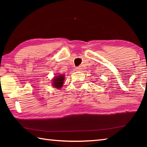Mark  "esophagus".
Returning a JSON list of instances; mask_svg holds the SVG:
<instances>
[{"mask_svg":"<svg viewBox=\"0 0 147 147\" xmlns=\"http://www.w3.org/2000/svg\"><path fill=\"white\" fill-rule=\"evenodd\" d=\"M81 70H82V67H76V71H81Z\"/></svg>","mask_w":147,"mask_h":147,"instance_id":"obj_1","label":"esophagus"}]
</instances>
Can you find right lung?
I'll return each mask as SVG.
<instances>
[{
	"mask_svg": "<svg viewBox=\"0 0 147 147\" xmlns=\"http://www.w3.org/2000/svg\"><path fill=\"white\" fill-rule=\"evenodd\" d=\"M56 75L52 80V85L54 88L61 89L63 86L65 75L63 74H55Z\"/></svg>",
	"mask_w": 147,
	"mask_h": 147,
	"instance_id": "add662e5",
	"label": "right lung"
}]
</instances>
